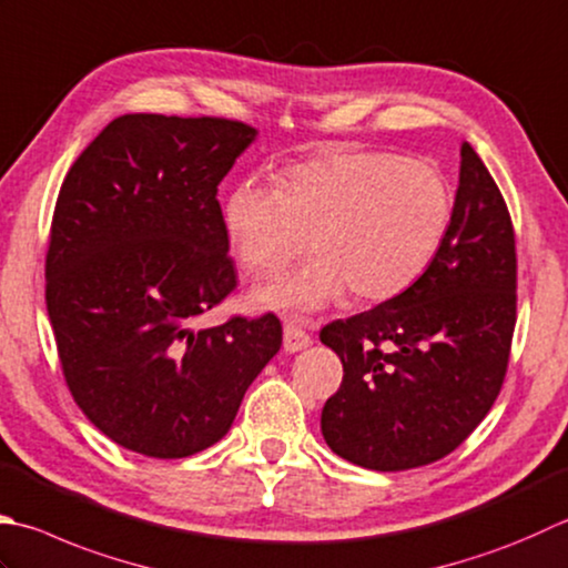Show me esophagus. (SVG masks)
<instances>
[{
    "mask_svg": "<svg viewBox=\"0 0 568 568\" xmlns=\"http://www.w3.org/2000/svg\"><path fill=\"white\" fill-rule=\"evenodd\" d=\"M310 344H313V339H310L307 332L300 327L297 322H293V320L285 322V327H283V347H285V352L295 354L300 349L310 347Z\"/></svg>",
    "mask_w": 568,
    "mask_h": 568,
    "instance_id": "obj_1",
    "label": "esophagus"
}]
</instances>
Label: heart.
Listing matches in <instances>:
<instances>
[{"mask_svg": "<svg viewBox=\"0 0 568 568\" xmlns=\"http://www.w3.org/2000/svg\"><path fill=\"white\" fill-rule=\"evenodd\" d=\"M283 189L239 182L221 219L236 258L255 275L283 271L310 236L315 258L261 285V307L315 313L352 291L386 303L436 258L453 216V189L436 164L392 152H325L287 166Z\"/></svg>", "mask_w": 568, "mask_h": 568, "instance_id": "heart-1", "label": "heart"}]
</instances>
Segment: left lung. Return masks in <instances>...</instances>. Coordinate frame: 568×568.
<instances>
[{
  "instance_id": "left-lung-1",
  "label": "left lung",
  "mask_w": 568,
  "mask_h": 568,
  "mask_svg": "<svg viewBox=\"0 0 568 568\" xmlns=\"http://www.w3.org/2000/svg\"><path fill=\"white\" fill-rule=\"evenodd\" d=\"M515 322L513 219L493 174L463 142L450 226L424 275L320 332L344 369L322 408L327 446L379 473L446 458L493 408Z\"/></svg>"
}]
</instances>
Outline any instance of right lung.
I'll return each instance as SVG.
<instances>
[{
  "label": "right lung",
  "instance_id": "obj_1",
  "mask_svg": "<svg viewBox=\"0 0 568 568\" xmlns=\"http://www.w3.org/2000/svg\"><path fill=\"white\" fill-rule=\"evenodd\" d=\"M255 135L226 118L120 115L61 184L49 320L73 402L122 448L214 446L281 349L273 313L192 327L236 287L216 192Z\"/></svg>",
  "mask_w": 568,
  "mask_h": 568
}]
</instances>
